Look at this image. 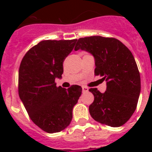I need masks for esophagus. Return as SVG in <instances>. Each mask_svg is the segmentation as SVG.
Here are the masks:
<instances>
[{
    "mask_svg": "<svg viewBox=\"0 0 152 152\" xmlns=\"http://www.w3.org/2000/svg\"><path fill=\"white\" fill-rule=\"evenodd\" d=\"M82 89H83V92H87V91H88V88H87L85 86H83Z\"/></svg>",
    "mask_w": 152,
    "mask_h": 152,
    "instance_id": "34e87169",
    "label": "esophagus"
}]
</instances>
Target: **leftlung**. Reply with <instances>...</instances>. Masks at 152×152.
<instances>
[{"instance_id": "8db88e82", "label": "left lung", "mask_w": 152, "mask_h": 152, "mask_svg": "<svg viewBox=\"0 0 152 152\" xmlns=\"http://www.w3.org/2000/svg\"><path fill=\"white\" fill-rule=\"evenodd\" d=\"M75 50L90 53L95 58L96 76H103L106 91L91 88L95 99L89 106L94 120L119 127L129 120L140 93V76L131 51L113 38L91 36L78 39Z\"/></svg>"}]
</instances>
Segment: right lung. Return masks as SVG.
Listing matches in <instances>:
<instances>
[{
  "instance_id": "1",
  "label": "right lung",
  "mask_w": 152,
  "mask_h": 152,
  "mask_svg": "<svg viewBox=\"0 0 152 152\" xmlns=\"http://www.w3.org/2000/svg\"><path fill=\"white\" fill-rule=\"evenodd\" d=\"M76 39L45 40L27 51L19 69V95L32 121L48 132H61L69 125L72 109L82 88H57L63 61L73 50Z\"/></svg>"
}]
</instances>
